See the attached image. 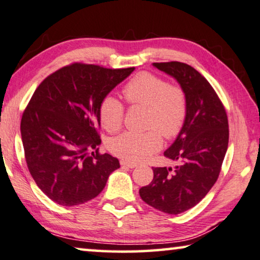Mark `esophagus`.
<instances>
[{"label":"esophagus","instance_id":"obj_1","mask_svg":"<svg viewBox=\"0 0 260 260\" xmlns=\"http://www.w3.org/2000/svg\"><path fill=\"white\" fill-rule=\"evenodd\" d=\"M119 162H121V165H122V166H124V167H129V169H134V167L137 166V164H135V162H130V161H127V160H121Z\"/></svg>","mask_w":260,"mask_h":260}]
</instances>
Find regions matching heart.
Wrapping results in <instances>:
<instances>
[{"instance_id": "obj_1", "label": "heart", "mask_w": 260, "mask_h": 260, "mask_svg": "<svg viewBox=\"0 0 260 260\" xmlns=\"http://www.w3.org/2000/svg\"><path fill=\"white\" fill-rule=\"evenodd\" d=\"M123 98L131 107L147 110L143 134L125 133L109 142V150L127 161H142L160 149L161 136L173 139L181 133L188 113V100L185 89L169 83L150 72L136 74L122 90ZM100 122L108 133L122 129L124 107L113 96L103 99L99 110Z\"/></svg>"}]
</instances>
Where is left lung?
Returning <instances> with one entry per match:
<instances>
[{"label":"left lung","instance_id":"obj_1","mask_svg":"<svg viewBox=\"0 0 260 260\" xmlns=\"http://www.w3.org/2000/svg\"><path fill=\"white\" fill-rule=\"evenodd\" d=\"M185 89L188 113L181 133L164 154L179 165L152 167L153 180L139 189L144 202L166 214L193 208L216 182L229 143L225 108L202 74L179 61L154 62Z\"/></svg>","mask_w":260,"mask_h":260}]
</instances>
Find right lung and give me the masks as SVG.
Returning <instances> with one entry per match:
<instances>
[{"instance_id": "1", "label": "right lung", "mask_w": 260, "mask_h": 260, "mask_svg": "<svg viewBox=\"0 0 260 260\" xmlns=\"http://www.w3.org/2000/svg\"><path fill=\"white\" fill-rule=\"evenodd\" d=\"M134 70L73 62L35 90L21 121L24 155L31 177L52 201L72 207L96 198L119 167L117 158L99 152V110Z\"/></svg>"}]
</instances>
